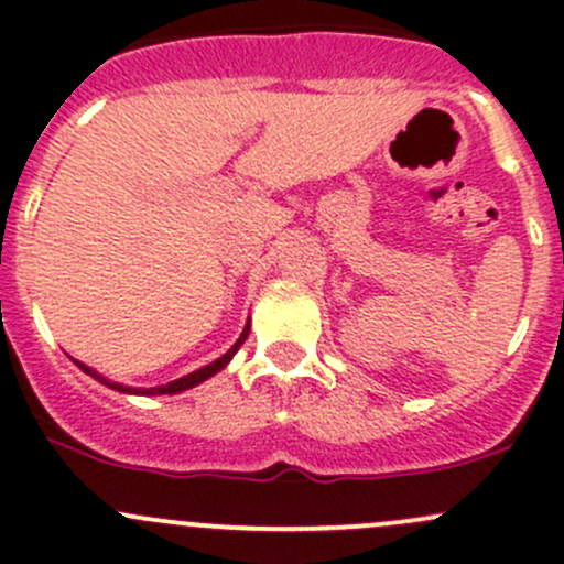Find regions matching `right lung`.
Instances as JSON below:
<instances>
[{"label": "right lung", "instance_id": "add662e5", "mask_svg": "<svg viewBox=\"0 0 564 564\" xmlns=\"http://www.w3.org/2000/svg\"><path fill=\"white\" fill-rule=\"evenodd\" d=\"M246 338H248V327L242 329V335H240V338H237V344L231 346V349L226 351L224 357H218V360L209 362V366L198 368V371L187 373V377L176 379V382L161 384V388H147V390H141V388H122V384H117V382H108V379L100 377V373L93 371V368H89V366H84V362H78V368H82V371H87L93 379H98V382H104V384H108V388H113V390H119V392H139V395H174V392H182V390H187V388H196L198 382H204V379H209V377H213V373H218L220 368H224L226 362H229L231 357L237 355V349H240L242 340H246Z\"/></svg>", "mask_w": 564, "mask_h": 564}]
</instances>
